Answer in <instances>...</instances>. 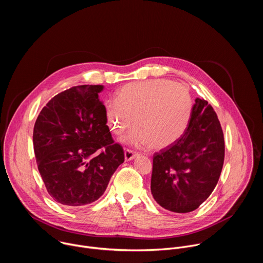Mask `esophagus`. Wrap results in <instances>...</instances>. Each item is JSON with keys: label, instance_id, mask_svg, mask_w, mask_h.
Here are the masks:
<instances>
[{"label": "esophagus", "instance_id": "obj_1", "mask_svg": "<svg viewBox=\"0 0 263 263\" xmlns=\"http://www.w3.org/2000/svg\"><path fill=\"white\" fill-rule=\"evenodd\" d=\"M136 156H138V154L134 151H132V149H125V160L126 161H130L132 159H134Z\"/></svg>", "mask_w": 263, "mask_h": 263}]
</instances>
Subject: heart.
I'll return each instance as SVG.
<instances>
[{"instance_id":"obj_1","label":"heart","mask_w":263,"mask_h":263,"mask_svg":"<svg viewBox=\"0 0 263 263\" xmlns=\"http://www.w3.org/2000/svg\"><path fill=\"white\" fill-rule=\"evenodd\" d=\"M194 102L185 85L164 80L130 83L105 103L108 127L117 135L137 125L123 141L158 149L177 142L189 127Z\"/></svg>"}]
</instances>
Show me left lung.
Here are the masks:
<instances>
[{
	"mask_svg": "<svg viewBox=\"0 0 263 263\" xmlns=\"http://www.w3.org/2000/svg\"><path fill=\"white\" fill-rule=\"evenodd\" d=\"M224 158L223 133L213 108L197 98L183 136L153 157L151 192L164 209L196 210L213 192Z\"/></svg>",
	"mask_w": 263,
	"mask_h": 263,
	"instance_id": "obj_1",
	"label": "left lung"
}]
</instances>
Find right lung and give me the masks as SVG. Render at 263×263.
<instances>
[{"label": "right lung", "instance_id": "obj_1", "mask_svg": "<svg viewBox=\"0 0 263 263\" xmlns=\"http://www.w3.org/2000/svg\"><path fill=\"white\" fill-rule=\"evenodd\" d=\"M103 85H80L55 96L33 130L37 167L57 203L79 207L97 201L124 162L99 99Z\"/></svg>", "mask_w": 263, "mask_h": 263}]
</instances>
